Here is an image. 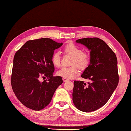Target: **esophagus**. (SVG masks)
<instances>
[{"instance_id":"esophagus-1","label":"esophagus","mask_w":131,"mask_h":131,"mask_svg":"<svg viewBox=\"0 0 131 131\" xmlns=\"http://www.w3.org/2000/svg\"><path fill=\"white\" fill-rule=\"evenodd\" d=\"M62 80H63V82H66V81H68V80H69V79H66V78H63Z\"/></svg>"}]
</instances>
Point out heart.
<instances>
[{
  "label": "heart",
  "instance_id": "heart-1",
  "mask_svg": "<svg viewBox=\"0 0 131 131\" xmlns=\"http://www.w3.org/2000/svg\"><path fill=\"white\" fill-rule=\"evenodd\" d=\"M65 52L73 56L71 64L69 67H62L57 72V74L64 78L70 79L75 77L78 73V67L84 69L88 66L90 62V56L86 52H83L82 49L73 43L66 45L64 48ZM61 56L59 52H55L52 54L51 61L53 65L56 67L60 65Z\"/></svg>",
  "mask_w": 131,
  "mask_h": 131
}]
</instances>
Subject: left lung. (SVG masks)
Returning <instances> with one entry per match:
<instances>
[{
    "instance_id": "left-lung-1",
    "label": "left lung",
    "mask_w": 131,
    "mask_h": 131,
    "mask_svg": "<svg viewBox=\"0 0 131 131\" xmlns=\"http://www.w3.org/2000/svg\"><path fill=\"white\" fill-rule=\"evenodd\" d=\"M90 51V62L81 77L91 80L74 81L73 101L77 108L88 113L103 106L117 87L119 76L117 58L104 40L86 38L76 40Z\"/></svg>"
}]
</instances>
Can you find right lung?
I'll return each mask as SVG.
<instances>
[{
  "label": "right lung",
  "mask_w": 131,
  "mask_h": 131,
  "mask_svg": "<svg viewBox=\"0 0 131 131\" xmlns=\"http://www.w3.org/2000/svg\"><path fill=\"white\" fill-rule=\"evenodd\" d=\"M63 44L49 38L26 41L15 53L11 85L18 100L27 108L40 110L51 101L62 78L53 77L51 58L55 49ZM47 79L41 82V77Z\"/></svg>",
  "instance_id": "1"
}]
</instances>
